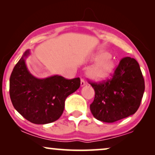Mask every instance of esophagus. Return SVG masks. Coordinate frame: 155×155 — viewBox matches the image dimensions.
Segmentation results:
<instances>
[{
	"mask_svg": "<svg viewBox=\"0 0 155 155\" xmlns=\"http://www.w3.org/2000/svg\"><path fill=\"white\" fill-rule=\"evenodd\" d=\"M86 84V82L84 80L82 79V78H81V81H80V85H81V87H83Z\"/></svg>",
	"mask_w": 155,
	"mask_h": 155,
	"instance_id": "obj_1",
	"label": "esophagus"
}]
</instances>
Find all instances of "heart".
Wrapping results in <instances>:
<instances>
[{"mask_svg": "<svg viewBox=\"0 0 155 155\" xmlns=\"http://www.w3.org/2000/svg\"><path fill=\"white\" fill-rule=\"evenodd\" d=\"M111 54L104 51H101L94 55L92 61L96 63L87 72L91 79L101 81L109 78L115 71L116 61L111 58Z\"/></svg>", "mask_w": 155, "mask_h": 155, "instance_id": "obj_1", "label": "heart"}]
</instances>
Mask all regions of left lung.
I'll use <instances>...</instances> for the list:
<instances>
[{"mask_svg":"<svg viewBox=\"0 0 155 155\" xmlns=\"http://www.w3.org/2000/svg\"><path fill=\"white\" fill-rule=\"evenodd\" d=\"M90 84L95 92L90 111L95 118L106 123H114L134 114L145 91L140 68L130 57L120 60L111 78Z\"/></svg>","mask_w":155,"mask_h":155,"instance_id":"1","label":"left lung"}]
</instances>
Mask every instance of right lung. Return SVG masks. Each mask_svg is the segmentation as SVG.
<instances>
[{
	"mask_svg": "<svg viewBox=\"0 0 155 155\" xmlns=\"http://www.w3.org/2000/svg\"><path fill=\"white\" fill-rule=\"evenodd\" d=\"M26 51L14 67L10 78V97L15 109L35 124H46L62 115L65 99L80 86L79 78L65 79L60 75L39 79L27 69Z\"/></svg>",
	"mask_w": 155,
	"mask_h": 155,
	"instance_id": "right-lung-1",
	"label": "right lung"
}]
</instances>
